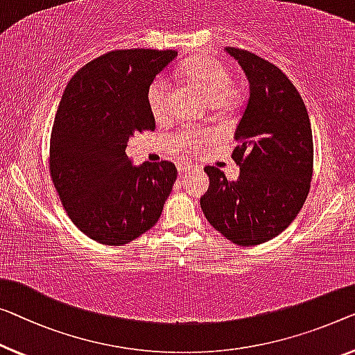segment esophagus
Instances as JSON below:
<instances>
[{
  "mask_svg": "<svg viewBox=\"0 0 355 355\" xmlns=\"http://www.w3.org/2000/svg\"><path fill=\"white\" fill-rule=\"evenodd\" d=\"M177 168H178L180 175H183V173H187V172L191 171V166H189V164H178Z\"/></svg>",
  "mask_w": 355,
  "mask_h": 355,
  "instance_id": "34e87169",
  "label": "esophagus"
}]
</instances>
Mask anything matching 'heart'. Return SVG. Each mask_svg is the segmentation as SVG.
Masks as SVG:
<instances>
[{"mask_svg":"<svg viewBox=\"0 0 355 355\" xmlns=\"http://www.w3.org/2000/svg\"><path fill=\"white\" fill-rule=\"evenodd\" d=\"M180 76L204 95L215 108L232 111L241 107L244 92L232 83L230 67L211 55H196L180 68ZM146 103L151 116L162 123L171 114V86L166 78H156L146 91ZM211 140L210 130H188L177 135L175 146L184 155H193Z\"/></svg>","mask_w":355,"mask_h":355,"instance_id":"b5f03b06","label":"heart"}]
</instances>
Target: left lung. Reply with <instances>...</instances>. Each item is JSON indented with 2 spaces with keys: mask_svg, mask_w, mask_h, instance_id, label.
Instances as JSON below:
<instances>
[{
  "mask_svg": "<svg viewBox=\"0 0 355 355\" xmlns=\"http://www.w3.org/2000/svg\"><path fill=\"white\" fill-rule=\"evenodd\" d=\"M226 51L250 83L231 153L241 175L230 182L220 168L205 167L210 184L200 207L226 239L252 247L279 236L303 207L314 171L313 129L298 89L280 68L250 51Z\"/></svg>",
  "mask_w": 355,
  "mask_h": 355,
  "instance_id": "1",
  "label": "left lung"
}]
</instances>
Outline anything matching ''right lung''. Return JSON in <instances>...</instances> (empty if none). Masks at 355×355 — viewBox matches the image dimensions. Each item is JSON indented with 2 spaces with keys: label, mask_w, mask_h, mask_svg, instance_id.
<instances>
[{
  "label": "right lung",
  "mask_w": 355,
  "mask_h": 355,
  "mask_svg": "<svg viewBox=\"0 0 355 355\" xmlns=\"http://www.w3.org/2000/svg\"><path fill=\"white\" fill-rule=\"evenodd\" d=\"M177 51L118 49L67 84L49 141V172L67 215L92 241L124 245L157 223L177 180L171 161L134 167L132 135L155 130L146 91Z\"/></svg>",
  "instance_id": "right-lung-1"
}]
</instances>
